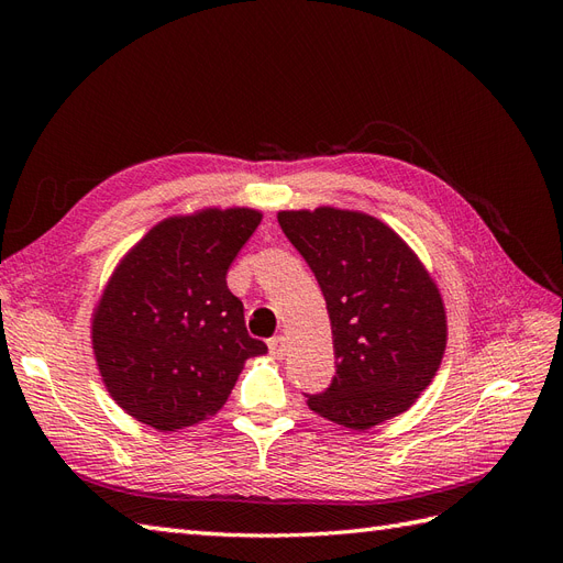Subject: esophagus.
<instances>
[{"mask_svg":"<svg viewBox=\"0 0 563 563\" xmlns=\"http://www.w3.org/2000/svg\"><path fill=\"white\" fill-rule=\"evenodd\" d=\"M267 347H269L272 356H277V360H282V356L286 354V338H282V335L269 338L267 340Z\"/></svg>","mask_w":563,"mask_h":563,"instance_id":"obj_1","label":"esophagus"}]
</instances>
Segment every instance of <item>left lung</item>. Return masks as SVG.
Instances as JSON below:
<instances>
[{"instance_id":"1","label":"left lung","mask_w":563,"mask_h":563,"mask_svg":"<svg viewBox=\"0 0 563 563\" xmlns=\"http://www.w3.org/2000/svg\"><path fill=\"white\" fill-rule=\"evenodd\" d=\"M279 225L327 300L335 376L305 395L314 413L368 430L404 413L446 350V312L434 282L399 234L366 213L282 211Z\"/></svg>"}]
</instances>
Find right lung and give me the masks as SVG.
Masks as SVG:
<instances>
[{"label":"right lung","mask_w":563,"mask_h":563,"mask_svg":"<svg viewBox=\"0 0 563 563\" xmlns=\"http://www.w3.org/2000/svg\"><path fill=\"white\" fill-rule=\"evenodd\" d=\"M258 225L251 209L168 218L114 269L93 314V352L135 420L174 432L213 416L249 356L267 352L225 279Z\"/></svg>","instance_id":"add662e5"}]
</instances>
